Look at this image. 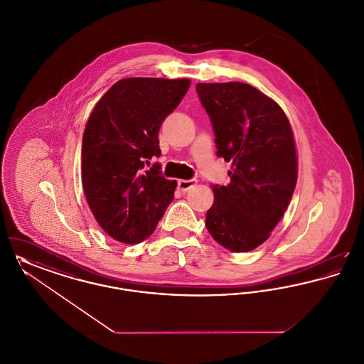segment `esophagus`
<instances>
[{
	"label": "esophagus",
	"instance_id": "obj_1",
	"mask_svg": "<svg viewBox=\"0 0 364 364\" xmlns=\"http://www.w3.org/2000/svg\"><path fill=\"white\" fill-rule=\"evenodd\" d=\"M195 184H196V180H193V178H192V180H178L177 188L180 191H183V192H186V191L192 188Z\"/></svg>",
	"mask_w": 364,
	"mask_h": 364
}]
</instances>
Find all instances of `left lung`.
I'll use <instances>...</instances> for the list:
<instances>
[{"label": "left lung", "mask_w": 364, "mask_h": 364, "mask_svg": "<svg viewBox=\"0 0 364 364\" xmlns=\"http://www.w3.org/2000/svg\"><path fill=\"white\" fill-rule=\"evenodd\" d=\"M196 91L213 124L217 156L232 164L230 183L213 186L206 228L228 250L252 251L270 237L294 195L291 124L279 105L250 85L198 83Z\"/></svg>", "instance_id": "obj_1"}]
</instances>
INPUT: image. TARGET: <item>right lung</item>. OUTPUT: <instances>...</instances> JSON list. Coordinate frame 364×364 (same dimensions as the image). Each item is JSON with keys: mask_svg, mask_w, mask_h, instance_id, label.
<instances>
[{"mask_svg": "<svg viewBox=\"0 0 364 364\" xmlns=\"http://www.w3.org/2000/svg\"><path fill=\"white\" fill-rule=\"evenodd\" d=\"M188 79L128 77L90 114L82 143V181L97 223L117 242L136 244L156 230L177 183L147 171L161 156L159 127L190 88Z\"/></svg>", "mask_w": 364, "mask_h": 364, "instance_id": "add662e5", "label": "right lung"}]
</instances>
